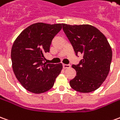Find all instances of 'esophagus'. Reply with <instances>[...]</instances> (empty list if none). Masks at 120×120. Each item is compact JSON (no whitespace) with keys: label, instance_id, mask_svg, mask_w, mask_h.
Wrapping results in <instances>:
<instances>
[{"label":"esophagus","instance_id":"esophagus-1","mask_svg":"<svg viewBox=\"0 0 120 120\" xmlns=\"http://www.w3.org/2000/svg\"><path fill=\"white\" fill-rule=\"evenodd\" d=\"M70 67H71V66L69 64H63V68L64 69L69 68Z\"/></svg>","mask_w":120,"mask_h":120}]
</instances>
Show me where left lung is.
I'll return each mask as SVG.
<instances>
[{
  "instance_id": "obj_1",
  "label": "left lung",
  "mask_w": 120,
  "mask_h": 120,
  "mask_svg": "<svg viewBox=\"0 0 120 120\" xmlns=\"http://www.w3.org/2000/svg\"><path fill=\"white\" fill-rule=\"evenodd\" d=\"M62 26L76 55L83 54V59L72 66L77 75L69 84L77 92H93L103 84L109 73L112 52L108 40L92 25Z\"/></svg>"
}]
</instances>
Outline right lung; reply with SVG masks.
<instances>
[{"label":"right lung","mask_w":120,"mask_h":120,"mask_svg":"<svg viewBox=\"0 0 120 120\" xmlns=\"http://www.w3.org/2000/svg\"><path fill=\"white\" fill-rule=\"evenodd\" d=\"M62 28V24L35 23L25 28L13 43L11 51L13 72L29 92L41 94L49 90L62 71V64L44 62V54L49 52L52 40Z\"/></svg>","instance_id":"right-lung-1"}]
</instances>
